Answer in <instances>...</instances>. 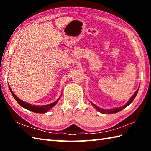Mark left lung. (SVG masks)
Returning <instances> with one entry per match:
<instances>
[{
	"label": "left lung",
	"instance_id": "left-lung-1",
	"mask_svg": "<svg viewBox=\"0 0 151 151\" xmlns=\"http://www.w3.org/2000/svg\"><path fill=\"white\" fill-rule=\"evenodd\" d=\"M139 88L137 89V90L136 91V92L134 93L133 95H132L131 98H130V99L129 100V101L127 102V103L124 104V106H121V107H118V108H114V109H101L99 108V107H98L97 106H96L95 104H94L93 103H91L92 104H93V106L95 108L97 111H98L99 112H101V113H103V114H112V113H116V112H118L119 111H121V110H122L124 108H126L127 106H128L130 104H131L132 101H133V100L134 99L135 97H136L137 94L138 93V91H139Z\"/></svg>",
	"mask_w": 151,
	"mask_h": 151
}]
</instances>
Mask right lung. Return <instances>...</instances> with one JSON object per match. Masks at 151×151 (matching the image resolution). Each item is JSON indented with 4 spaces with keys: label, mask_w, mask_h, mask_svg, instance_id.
I'll use <instances>...</instances> for the list:
<instances>
[{
    "label": "right lung",
    "mask_w": 151,
    "mask_h": 151,
    "mask_svg": "<svg viewBox=\"0 0 151 151\" xmlns=\"http://www.w3.org/2000/svg\"><path fill=\"white\" fill-rule=\"evenodd\" d=\"M9 89H10V91H11V93H12V96H13L14 99L17 101V103H19L20 106H21L22 107H23V108H24V109L29 110V111L36 112V113H45V112H48L50 109H52L53 106H55L56 104H57V103H58V101H59V99L60 98V96L59 98H58L57 101L54 102V103L47 104V105L36 106V105L30 104L29 103H26V102H24L23 101L20 100V99L19 98V97H17L14 94L13 92H12V91L11 90V88H10V86H9ZM61 95H62V94H61Z\"/></svg>",
    "instance_id": "1"
}]
</instances>
